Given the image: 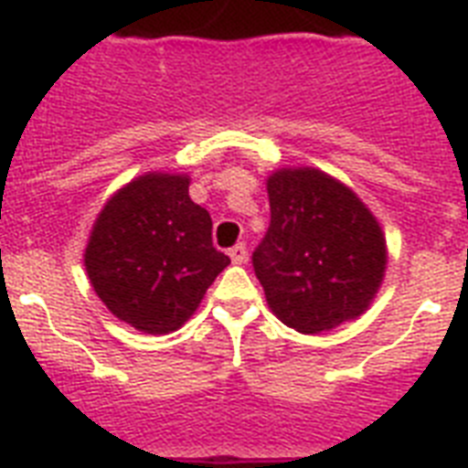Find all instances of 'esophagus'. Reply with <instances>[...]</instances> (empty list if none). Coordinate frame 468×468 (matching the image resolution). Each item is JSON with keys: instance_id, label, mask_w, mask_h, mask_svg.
I'll return each mask as SVG.
<instances>
[{"instance_id": "1", "label": "esophagus", "mask_w": 468, "mask_h": 468, "mask_svg": "<svg viewBox=\"0 0 468 468\" xmlns=\"http://www.w3.org/2000/svg\"><path fill=\"white\" fill-rule=\"evenodd\" d=\"M228 255H230V260H233L235 264H242V262H245V260H248V248H245L242 242H238L235 248L228 250Z\"/></svg>"}]
</instances>
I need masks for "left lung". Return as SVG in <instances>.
<instances>
[{
	"label": "left lung",
	"mask_w": 468,
	"mask_h": 468,
	"mask_svg": "<svg viewBox=\"0 0 468 468\" xmlns=\"http://www.w3.org/2000/svg\"><path fill=\"white\" fill-rule=\"evenodd\" d=\"M270 228L252 267L271 313L303 335L359 318L386 271L381 226L362 198L313 167L267 179Z\"/></svg>",
	"instance_id": "1"
}]
</instances>
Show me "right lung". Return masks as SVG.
Instances as JSON below:
<instances>
[{"label": "right lung", "instance_id": "1", "mask_svg": "<svg viewBox=\"0 0 468 468\" xmlns=\"http://www.w3.org/2000/svg\"><path fill=\"white\" fill-rule=\"evenodd\" d=\"M211 216L189 198V176L150 172L113 194L84 250L94 292L119 320L167 335L197 311L230 264L213 248Z\"/></svg>", "mask_w": 468, "mask_h": 468}]
</instances>
